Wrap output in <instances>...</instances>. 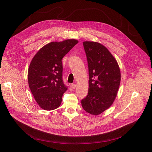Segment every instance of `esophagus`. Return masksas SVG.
<instances>
[{"mask_svg":"<svg viewBox=\"0 0 152 152\" xmlns=\"http://www.w3.org/2000/svg\"><path fill=\"white\" fill-rule=\"evenodd\" d=\"M71 89H75L76 88V84H71Z\"/></svg>","mask_w":152,"mask_h":152,"instance_id":"esophagus-1","label":"esophagus"}]
</instances>
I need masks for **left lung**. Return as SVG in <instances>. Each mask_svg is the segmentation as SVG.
Here are the masks:
<instances>
[{
    "mask_svg": "<svg viewBox=\"0 0 152 152\" xmlns=\"http://www.w3.org/2000/svg\"><path fill=\"white\" fill-rule=\"evenodd\" d=\"M83 46L89 79L88 94L82 99L81 104L87 113L98 115L113 104L120 84V69L105 46L89 41L84 42Z\"/></svg>",
    "mask_w": 152,
    "mask_h": 152,
    "instance_id": "8db88e82",
    "label": "left lung"
}]
</instances>
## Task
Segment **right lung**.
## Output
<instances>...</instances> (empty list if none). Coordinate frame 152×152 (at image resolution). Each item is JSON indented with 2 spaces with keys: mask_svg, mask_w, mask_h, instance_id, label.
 I'll use <instances>...</instances> for the list:
<instances>
[{
  "mask_svg": "<svg viewBox=\"0 0 152 152\" xmlns=\"http://www.w3.org/2000/svg\"><path fill=\"white\" fill-rule=\"evenodd\" d=\"M78 41L67 39L52 42L34 55L28 69V84L35 100L41 108L53 110L61 104L68 89L63 81L62 59Z\"/></svg>",
  "mask_w": 152,
  "mask_h": 152,
  "instance_id": "add662e5",
  "label": "right lung"
}]
</instances>
